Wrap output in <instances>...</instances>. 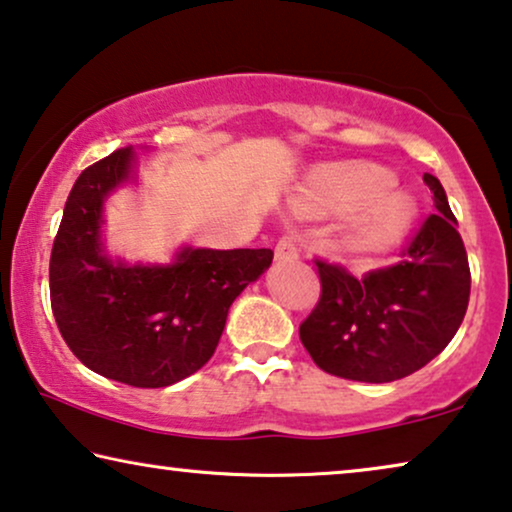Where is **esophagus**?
<instances>
[{"label":"esophagus","mask_w":512,"mask_h":512,"mask_svg":"<svg viewBox=\"0 0 512 512\" xmlns=\"http://www.w3.org/2000/svg\"><path fill=\"white\" fill-rule=\"evenodd\" d=\"M299 257L297 239L292 234H285L283 239L276 243V262H294Z\"/></svg>","instance_id":"1"}]
</instances>
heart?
<instances>
[{"label": "heart", "instance_id": "obj_1", "mask_svg": "<svg viewBox=\"0 0 512 512\" xmlns=\"http://www.w3.org/2000/svg\"><path fill=\"white\" fill-rule=\"evenodd\" d=\"M390 171L373 164L325 167L311 178L301 206L315 213H355L343 243L355 257H376L397 243L415 218L408 194L387 192Z\"/></svg>", "mask_w": 512, "mask_h": 512}]
</instances>
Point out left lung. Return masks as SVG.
I'll return each mask as SVG.
<instances>
[{
    "label": "left lung",
    "instance_id": "left-lung-1",
    "mask_svg": "<svg viewBox=\"0 0 512 512\" xmlns=\"http://www.w3.org/2000/svg\"><path fill=\"white\" fill-rule=\"evenodd\" d=\"M424 183L434 192L436 213L424 220L401 262L364 278L315 262L322 294L299 336L331 376L359 383L406 378L441 355L462 325L471 294L469 257L441 181L424 174Z\"/></svg>",
    "mask_w": 512,
    "mask_h": 512
}]
</instances>
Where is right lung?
Wrapping results in <instances>:
<instances>
[{
    "label": "right lung",
    "instance_id": "obj_1",
    "mask_svg": "<svg viewBox=\"0 0 512 512\" xmlns=\"http://www.w3.org/2000/svg\"><path fill=\"white\" fill-rule=\"evenodd\" d=\"M134 148L78 176L50 253V306L69 350L99 376L169 387L213 357L229 306L271 266L273 250L185 246L171 264L106 255L104 201L134 181Z\"/></svg>",
    "mask_w": 512,
    "mask_h": 512
}]
</instances>
